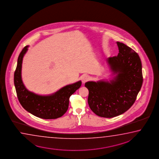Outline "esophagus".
I'll list each match as a JSON object with an SVG mask.
<instances>
[{"mask_svg": "<svg viewBox=\"0 0 159 159\" xmlns=\"http://www.w3.org/2000/svg\"><path fill=\"white\" fill-rule=\"evenodd\" d=\"M89 75H83V76L82 77V83L84 84L85 82H86L87 81H89Z\"/></svg>", "mask_w": 159, "mask_h": 159, "instance_id": "esophagus-1", "label": "esophagus"}]
</instances>
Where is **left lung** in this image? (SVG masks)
Returning a JSON list of instances; mask_svg holds the SVG:
<instances>
[{
	"label": "left lung",
	"instance_id": "1",
	"mask_svg": "<svg viewBox=\"0 0 159 159\" xmlns=\"http://www.w3.org/2000/svg\"><path fill=\"white\" fill-rule=\"evenodd\" d=\"M119 53L109 57L108 65L113 75L108 81H89L88 103L97 116L112 118L125 112L135 102L143 82L142 64L135 51L117 42Z\"/></svg>",
	"mask_w": 159,
	"mask_h": 159
}]
</instances>
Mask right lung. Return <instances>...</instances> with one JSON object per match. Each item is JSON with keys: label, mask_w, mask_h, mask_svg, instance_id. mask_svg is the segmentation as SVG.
<instances>
[{"label": "right lung", "mask_w": 159, "mask_h": 159, "mask_svg": "<svg viewBox=\"0 0 159 159\" xmlns=\"http://www.w3.org/2000/svg\"><path fill=\"white\" fill-rule=\"evenodd\" d=\"M29 46H25L19 54L14 82L19 102L25 110L34 116L43 119H56L63 116L67 111L70 96L81 86L82 82L62 87L53 94L41 96L27 89L22 80V66L24 54Z\"/></svg>", "instance_id": "obj_1"}]
</instances>
